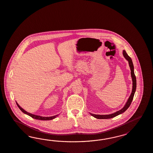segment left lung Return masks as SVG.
Here are the masks:
<instances>
[{
	"mask_svg": "<svg viewBox=\"0 0 153 153\" xmlns=\"http://www.w3.org/2000/svg\"><path fill=\"white\" fill-rule=\"evenodd\" d=\"M123 55L124 57L128 61L129 67L130 68L131 76L132 81H133V89H132L131 93L129 98H128L126 103L123 106V108H122L121 110L117 111L114 113H112V114H107V115H98V114H93L90 113V114L92 116L95 117L96 118H97V119H109V118L115 117H116L117 116H118L119 114H121L128 109V107L130 106V104L133 101V99L134 96L135 90H136V87H137L136 77H135V76L134 72V65H133L131 59L128 56V55L127 54V53L126 52V51L125 50L123 51Z\"/></svg>",
	"mask_w": 153,
	"mask_h": 153,
	"instance_id": "left-lung-1",
	"label": "left lung"
}]
</instances>
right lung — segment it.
<instances>
[{
    "instance_id": "add662e5",
    "label": "right lung",
    "mask_w": 153,
    "mask_h": 153,
    "mask_svg": "<svg viewBox=\"0 0 153 153\" xmlns=\"http://www.w3.org/2000/svg\"><path fill=\"white\" fill-rule=\"evenodd\" d=\"M16 104H17L19 108L20 109V110H21L23 113H24L25 114H27V115H28V116L31 117L32 118H35V119H36V120H45V121H46V120H51L54 119L56 117H57L59 116V114H57V115H56V116H53L52 117H42L40 116H37V115H35V114H31V113H30L24 110L23 108H22L19 105V104H18L17 102H16Z\"/></svg>"
}]
</instances>
